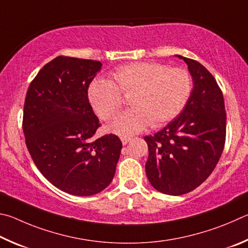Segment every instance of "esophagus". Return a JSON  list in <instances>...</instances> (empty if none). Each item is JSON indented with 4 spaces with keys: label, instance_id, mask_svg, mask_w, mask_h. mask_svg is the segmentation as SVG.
Here are the masks:
<instances>
[{
    "label": "esophagus",
    "instance_id": "esophagus-1",
    "mask_svg": "<svg viewBox=\"0 0 248 248\" xmlns=\"http://www.w3.org/2000/svg\"><path fill=\"white\" fill-rule=\"evenodd\" d=\"M121 140H122V144H123V145H127L128 142L131 141V138L124 136V137H121Z\"/></svg>",
    "mask_w": 248,
    "mask_h": 248
}]
</instances>
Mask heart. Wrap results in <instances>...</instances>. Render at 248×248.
Segmentation results:
<instances>
[{
	"mask_svg": "<svg viewBox=\"0 0 248 248\" xmlns=\"http://www.w3.org/2000/svg\"><path fill=\"white\" fill-rule=\"evenodd\" d=\"M110 79L95 78L88 87V100L100 119L110 120L129 93L132 108L117 115L110 129L122 136L134 135L148 125L159 127L183 111L193 90L190 74L155 62H132L116 67Z\"/></svg>",
	"mask_w": 248,
	"mask_h": 248,
	"instance_id": "b5f03b06",
	"label": "heart"
}]
</instances>
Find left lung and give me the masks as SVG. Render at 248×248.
I'll use <instances>...</instances> for the list:
<instances>
[{
    "instance_id": "8db88e82",
    "label": "left lung",
    "mask_w": 248,
    "mask_h": 248,
    "mask_svg": "<svg viewBox=\"0 0 248 248\" xmlns=\"http://www.w3.org/2000/svg\"><path fill=\"white\" fill-rule=\"evenodd\" d=\"M176 56L187 64L192 93L179 116L145 137L147 177L155 189L173 196L192 192L208 179L222 155L227 128L223 94L215 77L197 61Z\"/></svg>"
}]
</instances>
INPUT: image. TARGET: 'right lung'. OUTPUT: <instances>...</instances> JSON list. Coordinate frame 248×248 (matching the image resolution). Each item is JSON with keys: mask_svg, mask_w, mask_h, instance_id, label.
Segmentation results:
<instances>
[{"mask_svg": "<svg viewBox=\"0 0 248 248\" xmlns=\"http://www.w3.org/2000/svg\"><path fill=\"white\" fill-rule=\"evenodd\" d=\"M99 61L58 56L46 64L26 94L23 129L38 170L63 192L91 196L111 183L122 141L94 138L100 126L88 100Z\"/></svg>", "mask_w": 248, "mask_h": 248, "instance_id": "right-lung-1", "label": "right lung"}]
</instances>
